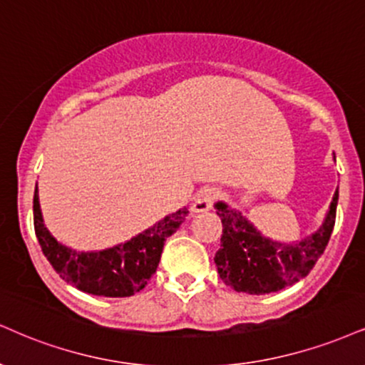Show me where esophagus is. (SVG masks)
<instances>
[{
	"instance_id": "1",
	"label": "esophagus",
	"mask_w": 365,
	"mask_h": 365,
	"mask_svg": "<svg viewBox=\"0 0 365 365\" xmlns=\"http://www.w3.org/2000/svg\"><path fill=\"white\" fill-rule=\"evenodd\" d=\"M217 197H219V192L216 190V188H212V187L202 188L199 194L194 197V202H192V210H194V212H205V210L212 209L214 202L217 200Z\"/></svg>"
}]
</instances>
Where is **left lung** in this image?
<instances>
[{
  "instance_id": "1",
  "label": "left lung",
  "mask_w": 365,
  "mask_h": 365,
  "mask_svg": "<svg viewBox=\"0 0 365 365\" xmlns=\"http://www.w3.org/2000/svg\"><path fill=\"white\" fill-rule=\"evenodd\" d=\"M338 192H335L327 221L318 232L296 245H282L263 238L250 222L217 202L216 209L222 222L221 248L216 262L222 282L238 292L269 294L299 282L313 270L333 232L336 217Z\"/></svg>"
}]
</instances>
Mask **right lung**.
<instances>
[{
	"label": "right lung",
	"instance_id": "add662e5",
	"mask_svg": "<svg viewBox=\"0 0 365 365\" xmlns=\"http://www.w3.org/2000/svg\"><path fill=\"white\" fill-rule=\"evenodd\" d=\"M183 207L124 245L103 252H76L61 245L43 226L37 188L34 194V227L42 253L61 279L83 292L105 297H127L146 287L155 275L165 240L185 221Z\"/></svg>",
	"mask_w": 365,
	"mask_h": 365
}]
</instances>
